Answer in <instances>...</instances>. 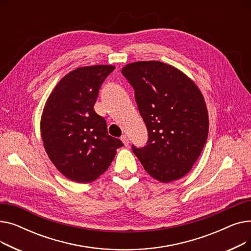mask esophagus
Returning a JSON list of instances; mask_svg holds the SVG:
<instances>
[{
  "mask_svg": "<svg viewBox=\"0 0 251 251\" xmlns=\"http://www.w3.org/2000/svg\"><path fill=\"white\" fill-rule=\"evenodd\" d=\"M120 138H121L122 142L124 143V146H125V147H128V144H129V139H128V137H127L126 135H122Z\"/></svg>",
  "mask_w": 251,
  "mask_h": 251,
  "instance_id": "esophagus-1",
  "label": "esophagus"
}]
</instances>
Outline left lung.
Wrapping results in <instances>:
<instances>
[{
    "label": "left lung",
    "instance_id": "obj_1",
    "mask_svg": "<svg viewBox=\"0 0 251 251\" xmlns=\"http://www.w3.org/2000/svg\"><path fill=\"white\" fill-rule=\"evenodd\" d=\"M122 74L134 89L148 141L132 150L147 172L161 182L186 175L208 134V116L200 89L178 69L159 61L126 65Z\"/></svg>",
    "mask_w": 251,
    "mask_h": 251
}]
</instances>
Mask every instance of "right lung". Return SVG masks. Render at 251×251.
I'll list each match as a JSON object with an SVG mask.
<instances>
[{
	"mask_svg": "<svg viewBox=\"0 0 251 251\" xmlns=\"http://www.w3.org/2000/svg\"><path fill=\"white\" fill-rule=\"evenodd\" d=\"M115 67L97 65L73 70L52 90L42 116V137L50 160L72 181L98 179L123 142L108 134L104 118L95 111L103 81Z\"/></svg>",
	"mask_w": 251,
	"mask_h": 251,
	"instance_id": "1",
	"label": "right lung"
}]
</instances>
